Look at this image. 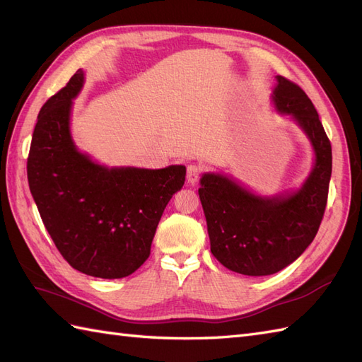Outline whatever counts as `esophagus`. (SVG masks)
Listing matches in <instances>:
<instances>
[{"instance_id":"obj_1","label":"esophagus","mask_w":362,"mask_h":362,"mask_svg":"<svg viewBox=\"0 0 362 362\" xmlns=\"http://www.w3.org/2000/svg\"><path fill=\"white\" fill-rule=\"evenodd\" d=\"M199 175H201V165L199 164H189L187 168V182L194 184L199 180Z\"/></svg>"}]
</instances>
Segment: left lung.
Here are the masks:
<instances>
[{
  "instance_id": "obj_1",
  "label": "left lung",
  "mask_w": 362,
  "mask_h": 362,
  "mask_svg": "<svg viewBox=\"0 0 362 362\" xmlns=\"http://www.w3.org/2000/svg\"><path fill=\"white\" fill-rule=\"evenodd\" d=\"M272 108L306 135L314 164L298 187L260 194L236 178L205 172L198 190L210 250L223 267L243 276H271L297 260L323 219L332 175V148L318 112L305 91L276 76Z\"/></svg>"
}]
</instances>
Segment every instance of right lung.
<instances>
[{
	"label": "right lung",
	"mask_w": 362,
	"mask_h": 362,
	"mask_svg": "<svg viewBox=\"0 0 362 362\" xmlns=\"http://www.w3.org/2000/svg\"><path fill=\"white\" fill-rule=\"evenodd\" d=\"M85 85L77 70L39 111L27 160L28 187L56 248L86 276L123 279L139 269L165 205L185 181V165L110 168L77 148L73 100Z\"/></svg>",
	"instance_id": "right-lung-1"
}]
</instances>
